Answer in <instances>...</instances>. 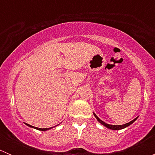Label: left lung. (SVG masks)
Instances as JSON below:
<instances>
[{
  "label": "left lung",
  "mask_w": 155,
  "mask_h": 155,
  "mask_svg": "<svg viewBox=\"0 0 155 155\" xmlns=\"http://www.w3.org/2000/svg\"><path fill=\"white\" fill-rule=\"evenodd\" d=\"M93 114H94V115L95 118H96V119L97 120V121H99V122L101 123V124H103V125L105 126L106 127L109 128V129L113 130H121V129H124V128H125V127H127L128 126H130V124H132L133 123H134V121H135L137 119V118H138V117H137V118H134V120H132V121H130V122L126 123V124H122V125H112V124H107V123H105V122H104V121H103L102 120L100 119V118H98L96 114H95L94 112H93Z\"/></svg>",
  "instance_id": "left-lung-1"
}]
</instances>
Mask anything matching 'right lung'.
Instances as JSON below:
<instances>
[{"label": "right lung", "instance_id": "right-lung-1", "mask_svg": "<svg viewBox=\"0 0 155 155\" xmlns=\"http://www.w3.org/2000/svg\"><path fill=\"white\" fill-rule=\"evenodd\" d=\"M25 124H26V125L30 127L34 128V129H37V130H42V131H46V130H50V129H51V128H52V127H50V128H39V127H36L30 125V124H26V123H25ZM56 126H58V125H56ZM56 126H54V127H56Z\"/></svg>", "mask_w": 155, "mask_h": 155}]
</instances>
